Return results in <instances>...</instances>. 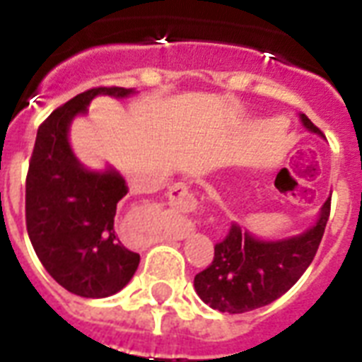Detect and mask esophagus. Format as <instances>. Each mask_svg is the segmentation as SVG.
<instances>
[{"label":"esophagus","mask_w":362,"mask_h":362,"mask_svg":"<svg viewBox=\"0 0 362 362\" xmlns=\"http://www.w3.org/2000/svg\"><path fill=\"white\" fill-rule=\"evenodd\" d=\"M169 201L173 206L184 210V212H186V210H193L195 206H197V199L193 197V193L189 192V187H187L186 184H182V182H178V184H175V186L170 187ZM187 233H189V229H186V227H184L182 237H184V235H187Z\"/></svg>","instance_id":"1"}]
</instances>
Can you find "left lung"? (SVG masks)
Here are the masks:
<instances>
[{
	"label": "left lung",
	"instance_id": "obj_1",
	"mask_svg": "<svg viewBox=\"0 0 362 362\" xmlns=\"http://www.w3.org/2000/svg\"><path fill=\"white\" fill-rule=\"evenodd\" d=\"M300 122L308 131L325 136L306 115H300ZM329 214L331 197L308 231L281 240H259L233 223L227 237L214 246L212 263L193 280L201 300L220 312L244 314L281 297L314 261Z\"/></svg>",
	"mask_w": 362,
	"mask_h": 362
}]
</instances>
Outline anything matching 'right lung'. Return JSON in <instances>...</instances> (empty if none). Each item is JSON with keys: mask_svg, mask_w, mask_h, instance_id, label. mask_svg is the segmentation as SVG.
I'll use <instances>...</instances> for the list:
<instances>
[{"mask_svg": "<svg viewBox=\"0 0 362 362\" xmlns=\"http://www.w3.org/2000/svg\"><path fill=\"white\" fill-rule=\"evenodd\" d=\"M133 88L101 86L58 107L37 129L25 178V227L47 272L86 298L115 295L133 278L141 255L116 235L115 218L127 186L115 169L88 170L69 144V125L95 95L127 98Z\"/></svg>", "mask_w": 362, "mask_h": 362, "instance_id": "right-lung-1", "label": "right lung"}]
</instances>
